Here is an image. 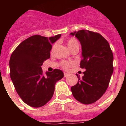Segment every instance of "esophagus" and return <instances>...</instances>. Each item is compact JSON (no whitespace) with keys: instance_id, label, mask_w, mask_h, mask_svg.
<instances>
[{"instance_id":"obj_1","label":"esophagus","mask_w":126,"mask_h":126,"mask_svg":"<svg viewBox=\"0 0 126 126\" xmlns=\"http://www.w3.org/2000/svg\"><path fill=\"white\" fill-rule=\"evenodd\" d=\"M64 77H67L69 76V74L68 73H64Z\"/></svg>"}]
</instances>
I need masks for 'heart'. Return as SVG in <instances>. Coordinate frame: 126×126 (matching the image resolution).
<instances>
[{
	"mask_svg": "<svg viewBox=\"0 0 126 126\" xmlns=\"http://www.w3.org/2000/svg\"><path fill=\"white\" fill-rule=\"evenodd\" d=\"M66 45L68 47L69 49L71 51H73L75 49H78L79 48V43L78 40L74 38H70L66 40ZM54 48V46L52 48V50ZM74 64L73 62H64L62 63V67L64 69L67 70L70 67L73 66Z\"/></svg>",
	"mask_w": 126,
	"mask_h": 126,
	"instance_id": "obj_1",
	"label": "heart"
}]
</instances>
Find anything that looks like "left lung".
Listing matches in <instances>:
<instances>
[{
  "instance_id": "obj_1",
  "label": "left lung",
  "mask_w": 126,
  "mask_h": 126,
  "mask_svg": "<svg viewBox=\"0 0 126 126\" xmlns=\"http://www.w3.org/2000/svg\"><path fill=\"white\" fill-rule=\"evenodd\" d=\"M70 34L78 39L82 47L83 59L80 67L85 69L82 78L71 87L75 99L83 104L96 102L105 93L113 73V56L106 39L100 33L79 30Z\"/></svg>"
}]
</instances>
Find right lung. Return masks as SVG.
<instances>
[{
	"mask_svg": "<svg viewBox=\"0 0 126 126\" xmlns=\"http://www.w3.org/2000/svg\"><path fill=\"white\" fill-rule=\"evenodd\" d=\"M61 36L33 35L22 42L11 54V80L19 96L29 106L45 105L53 96L55 83L64 77L63 72L57 69L43 74L41 67L50 57L52 44Z\"/></svg>",
	"mask_w": 126,
	"mask_h": 126,
	"instance_id": "1",
	"label": "right lung"
}]
</instances>
